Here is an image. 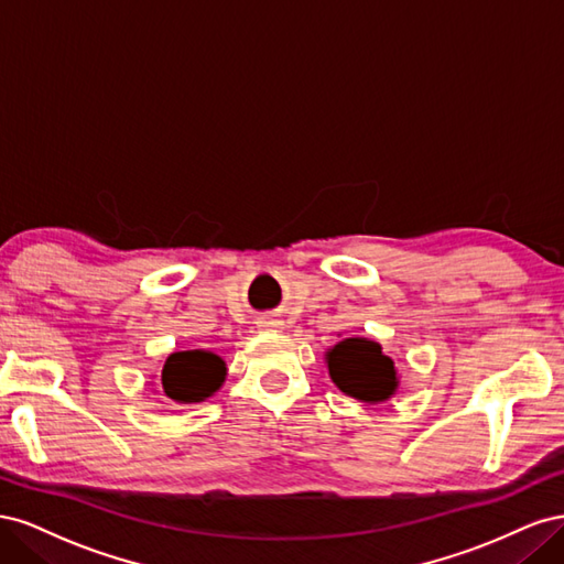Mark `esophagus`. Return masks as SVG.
I'll list each match as a JSON object with an SVG mask.
<instances>
[{
  "mask_svg": "<svg viewBox=\"0 0 564 564\" xmlns=\"http://www.w3.org/2000/svg\"><path fill=\"white\" fill-rule=\"evenodd\" d=\"M259 327H261V329H265V332H282V329H284V322L265 317V319H261V322H259Z\"/></svg>",
  "mask_w": 564,
  "mask_h": 564,
  "instance_id": "34e87169",
  "label": "esophagus"
}]
</instances>
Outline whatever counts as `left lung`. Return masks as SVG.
Here are the masks:
<instances>
[{
    "instance_id": "1",
    "label": "left lung",
    "mask_w": 564,
    "mask_h": 564,
    "mask_svg": "<svg viewBox=\"0 0 564 564\" xmlns=\"http://www.w3.org/2000/svg\"><path fill=\"white\" fill-rule=\"evenodd\" d=\"M329 379L348 398L365 404L390 400L400 388L395 362L383 352L381 344L371 338L352 336L338 340L324 352Z\"/></svg>"
}]
</instances>
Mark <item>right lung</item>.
<instances>
[{
  "label": "right lung",
  "mask_w": 564,
  "mask_h": 564,
  "mask_svg": "<svg viewBox=\"0 0 564 564\" xmlns=\"http://www.w3.org/2000/svg\"><path fill=\"white\" fill-rule=\"evenodd\" d=\"M228 367L212 350L172 352L162 365V392L176 404H197L226 383Z\"/></svg>",
  "instance_id": "add662e5"
}]
</instances>
